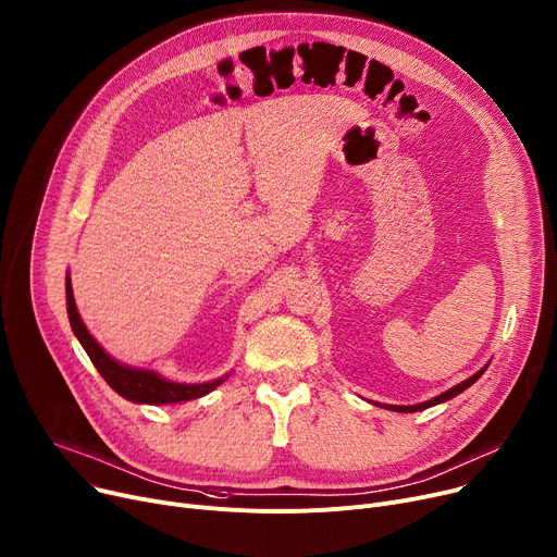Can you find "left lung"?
<instances>
[{
  "label": "left lung",
  "mask_w": 557,
  "mask_h": 557,
  "mask_svg": "<svg viewBox=\"0 0 557 557\" xmlns=\"http://www.w3.org/2000/svg\"><path fill=\"white\" fill-rule=\"evenodd\" d=\"M486 370V368H484ZM484 370H480L478 374H473L470 379H466V381H461V383H457L455 388H450V391H446L444 395H440V397H435V399H431V401H423V404H414V406H388L391 410H395V412H417V410H423V408H431V406H437V404H442V401H448V399H453V397H457L459 393H463L466 388H470L473 386V383L484 374Z\"/></svg>",
  "instance_id": "obj_1"
}]
</instances>
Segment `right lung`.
Returning a JSON list of instances; mask_svg holds the SVG:
<instances>
[{"instance_id": "right-lung-1", "label": "right lung", "mask_w": 557, "mask_h": 557, "mask_svg": "<svg viewBox=\"0 0 557 557\" xmlns=\"http://www.w3.org/2000/svg\"><path fill=\"white\" fill-rule=\"evenodd\" d=\"M66 310H69L71 327H73L75 336L79 338L82 348L87 350L89 359L94 361V366L98 368L102 379L124 399L136 401V404H153V406H158V404H178V401L198 399V397L211 393L213 388L221 386V383L227 379V376H223V379L207 381V383H174V381L162 379L153 370H138V368H129V366H122V363L113 361L98 346V341L89 334V330L84 327V323L77 314L75 301H73L71 278H66Z\"/></svg>"}]
</instances>
